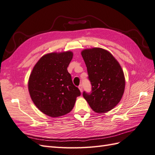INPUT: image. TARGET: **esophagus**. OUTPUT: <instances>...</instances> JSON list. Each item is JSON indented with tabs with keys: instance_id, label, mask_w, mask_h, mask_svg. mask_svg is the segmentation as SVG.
<instances>
[{
	"instance_id": "obj_1",
	"label": "esophagus",
	"mask_w": 155,
	"mask_h": 155,
	"mask_svg": "<svg viewBox=\"0 0 155 155\" xmlns=\"http://www.w3.org/2000/svg\"><path fill=\"white\" fill-rule=\"evenodd\" d=\"M78 88H79V90H80L81 92H82V84H80V85H79V86H78Z\"/></svg>"
}]
</instances>
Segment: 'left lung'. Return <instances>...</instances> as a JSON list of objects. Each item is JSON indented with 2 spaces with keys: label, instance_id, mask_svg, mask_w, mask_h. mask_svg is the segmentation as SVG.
<instances>
[{
  "label": "left lung",
  "instance_id": "1",
  "mask_svg": "<svg viewBox=\"0 0 155 155\" xmlns=\"http://www.w3.org/2000/svg\"><path fill=\"white\" fill-rule=\"evenodd\" d=\"M87 67L92 92L83 97L94 111H109L120 101L125 88L124 73L117 59L101 48L85 49L81 52Z\"/></svg>",
  "mask_w": 155,
  "mask_h": 155
}]
</instances>
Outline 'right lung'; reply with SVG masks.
Instances as JSON below:
<instances>
[{"instance_id":"obj_1","label":"right lung","mask_w":155,"mask_h":155,"mask_svg":"<svg viewBox=\"0 0 155 155\" xmlns=\"http://www.w3.org/2000/svg\"><path fill=\"white\" fill-rule=\"evenodd\" d=\"M72 51L47 54L33 67L28 82L30 96L44 114L58 117L74 107L81 92L67 71L73 58Z\"/></svg>"}]
</instances>
